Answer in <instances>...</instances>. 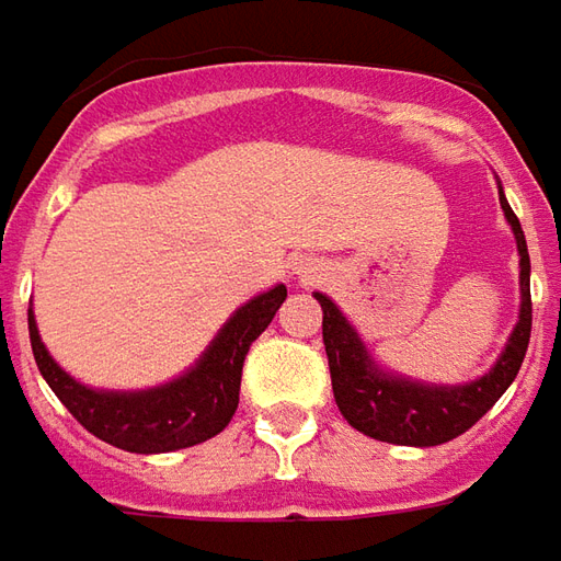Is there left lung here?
Segmentation results:
<instances>
[{
  "mask_svg": "<svg viewBox=\"0 0 561 561\" xmlns=\"http://www.w3.org/2000/svg\"><path fill=\"white\" fill-rule=\"evenodd\" d=\"M501 207L523 256L519 259L523 311L501 360L494 363L492 373L482 376L480 381H470L461 388H427V385L385 376L366 357L363 342L357 339V332L347 327L342 311L323 293H318V302L323 308V345H327V360H330L332 393H335L339 412L360 434L381 439V443H393V446L449 443L458 434H465L467 427H473L516 378L528 351V339H531V287H528L531 262H528L523 226L510 210L504 195H501Z\"/></svg>",
  "mask_w": 561,
  "mask_h": 561,
  "instance_id": "left-lung-1",
  "label": "left lung"
}]
</instances>
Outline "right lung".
<instances>
[{
    "instance_id": "obj_1",
    "label": "right lung",
    "mask_w": 561,
    "mask_h": 561,
    "mask_svg": "<svg viewBox=\"0 0 561 561\" xmlns=\"http://www.w3.org/2000/svg\"><path fill=\"white\" fill-rule=\"evenodd\" d=\"M287 299V287L277 284L268 293L238 308V314L222 327V332L207 347V354L188 376L170 381L164 388L142 393H103L91 391L48 357L36 330L33 311L30 318V345L38 373L51 385L57 400L72 412L88 434L125 451H173L198 446L216 436L234 415L241 393L243 357L250 345L265 332Z\"/></svg>"
}]
</instances>
